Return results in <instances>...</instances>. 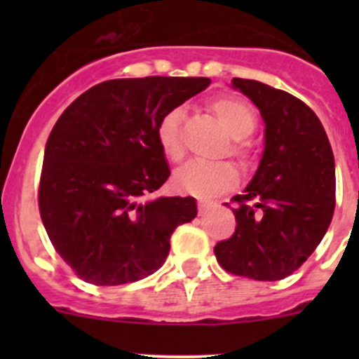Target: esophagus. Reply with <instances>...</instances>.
Masks as SVG:
<instances>
[{
  "label": "esophagus",
  "mask_w": 359,
  "mask_h": 359,
  "mask_svg": "<svg viewBox=\"0 0 359 359\" xmlns=\"http://www.w3.org/2000/svg\"><path fill=\"white\" fill-rule=\"evenodd\" d=\"M215 206V203L213 201H208V200H201L200 203H198V210H200V213L203 215V213L208 212L210 208H213Z\"/></svg>",
  "instance_id": "1"
}]
</instances>
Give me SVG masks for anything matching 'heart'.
Returning a JSON list of instances; mask_svg holds the SVG:
<instances>
[{
  "label": "heart",
  "instance_id": "b5f03b06",
  "mask_svg": "<svg viewBox=\"0 0 359 359\" xmlns=\"http://www.w3.org/2000/svg\"><path fill=\"white\" fill-rule=\"evenodd\" d=\"M210 109L222 123L224 128L229 132V135L236 139V142L231 147L233 156L240 159L241 165L247 166L252 159V153H250L247 144L241 142V139H247L255 130L257 118L253 111L250 109L248 104L236 97H217L215 100L210 102ZM156 137L161 153L168 161H182L186 156V146H184L182 137V109L175 107L161 116L156 128ZM238 180H240V173L233 163L193 161L177 170L172 184L173 189L179 193H186L196 198H213L217 194L233 189Z\"/></svg>",
  "mask_w": 359,
  "mask_h": 359
}]
</instances>
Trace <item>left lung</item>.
Returning <instances> with one entry per match:
<instances>
[{
    "label": "left lung",
    "instance_id": "left-lung-1",
    "mask_svg": "<svg viewBox=\"0 0 359 359\" xmlns=\"http://www.w3.org/2000/svg\"><path fill=\"white\" fill-rule=\"evenodd\" d=\"M260 109L266 149L243 194L236 231L213 248L227 273L257 281L290 276L323 240L335 210V163L323 125L307 104L255 79L233 78ZM227 205V203H226Z\"/></svg>",
    "mask_w": 359,
    "mask_h": 359
}]
</instances>
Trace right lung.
Listing matches in <instances>:
<instances>
[{"instance_id":"add662e5","label":"right lung","mask_w":359,"mask_h":359,"mask_svg":"<svg viewBox=\"0 0 359 359\" xmlns=\"http://www.w3.org/2000/svg\"><path fill=\"white\" fill-rule=\"evenodd\" d=\"M208 78L109 79L78 97L50 132L38 205L53 248L86 283L116 287L163 266L196 200L149 198L170 177L156 128Z\"/></svg>"}]
</instances>
